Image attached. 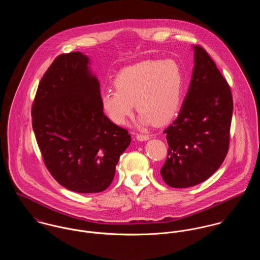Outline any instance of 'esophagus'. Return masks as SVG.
<instances>
[{
  "label": "esophagus",
  "mask_w": 260,
  "mask_h": 260,
  "mask_svg": "<svg viewBox=\"0 0 260 260\" xmlns=\"http://www.w3.org/2000/svg\"><path fill=\"white\" fill-rule=\"evenodd\" d=\"M136 138H137V139H138L140 142L147 141V140L149 139V137H148V136H146V135H141V134H137Z\"/></svg>",
  "instance_id": "obj_1"
}]
</instances>
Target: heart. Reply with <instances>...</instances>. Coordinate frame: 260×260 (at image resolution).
Returning <instances> with one entry per match:
<instances>
[{
  "label": "heart",
  "instance_id": "obj_1",
  "mask_svg": "<svg viewBox=\"0 0 260 260\" xmlns=\"http://www.w3.org/2000/svg\"><path fill=\"white\" fill-rule=\"evenodd\" d=\"M116 90L101 94L107 117L117 125L132 116L134 104L142 125L166 124L177 114L183 91V74L177 61L145 59L120 70L114 80Z\"/></svg>",
  "mask_w": 260,
  "mask_h": 260
}]
</instances>
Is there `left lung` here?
Instances as JSON below:
<instances>
[{
    "mask_svg": "<svg viewBox=\"0 0 260 260\" xmlns=\"http://www.w3.org/2000/svg\"><path fill=\"white\" fill-rule=\"evenodd\" d=\"M194 67L176 119L164 131L169 152L160 170L174 188L197 185L215 173L230 147L233 102L231 87L201 46H193Z\"/></svg>",
    "mask_w": 260,
    "mask_h": 260,
    "instance_id": "obj_1",
    "label": "left lung"
}]
</instances>
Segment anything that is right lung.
<instances>
[{
	"label": "right lung",
	"instance_id": "obj_1",
	"mask_svg": "<svg viewBox=\"0 0 260 260\" xmlns=\"http://www.w3.org/2000/svg\"><path fill=\"white\" fill-rule=\"evenodd\" d=\"M81 52L61 54L43 76L31 107V123L44 162L63 187L79 193L106 190L127 131L101 106L100 83Z\"/></svg>",
	"mask_w": 260,
	"mask_h": 260
}]
</instances>
